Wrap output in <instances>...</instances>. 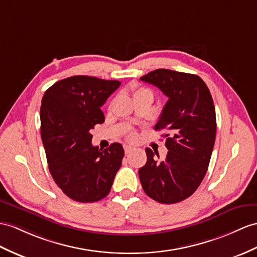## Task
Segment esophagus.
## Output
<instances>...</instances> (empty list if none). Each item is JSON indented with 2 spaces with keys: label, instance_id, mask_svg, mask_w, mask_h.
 <instances>
[{
  "label": "esophagus",
  "instance_id": "1",
  "mask_svg": "<svg viewBox=\"0 0 257 257\" xmlns=\"http://www.w3.org/2000/svg\"><path fill=\"white\" fill-rule=\"evenodd\" d=\"M134 149V147H132V146H130V145H125L124 146V150H125V154H130L131 152H132V150Z\"/></svg>",
  "mask_w": 257,
  "mask_h": 257
}]
</instances>
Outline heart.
Listing matches in <instances>:
<instances>
[{"label": "heart", "mask_w": 257, "mask_h": 257, "mask_svg": "<svg viewBox=\"0 0 257 257\" xmlns=\"http://www.w3.org/2000/svg\"><path fill=\"white\" fill-rule=\"evenodd\" d=\"M139 95H150L152 96V91L147 88H134V97ZM136 135L134 133L130 134V140H135Z\"/></svg>", "instance_id": "heart-1"}]
</instances>
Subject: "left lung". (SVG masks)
<instances>
[{"instance_id": "obj_1", "label": "left lung", "mask_w": 257, "mask_h": 257, "mask_svg": "<svg viewBox=\"0 0 257 257\" xmlns=\"http://www.w3.org/2000/svg\"><path fill=\"white\" fill-rule=\"evenodd\" d=\"M141 80L168 97L155 130L166 131L169 150L164 160H158L146 148L147 162L139 170L143 190L161 204L182 202L197 190L207 172L216 139L214 101L197 75L159 68Z\"/></svg>"}]
</instances>
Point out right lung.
Masks as SVG:
<instances>
[{
  "label": "right lung",
  "mask_w": 257,
  "mask_h": 257,
  "mask_svg": "<svg viewBox=\"0 0 257 257\" xmlns=\"http://www.w3.org/2000/svg\"><path fill=\"white\" fill-rule=\"evenodd\" d=\"M121 83L92 76L56 81L42 97L41 139L50 173L66 196L79 203L104 198L122 165L124 149L91 145L90 130L104 122L103 103Z\"/></svg>",
  "instance_id": "right-lung-1"
}]
</instances>
